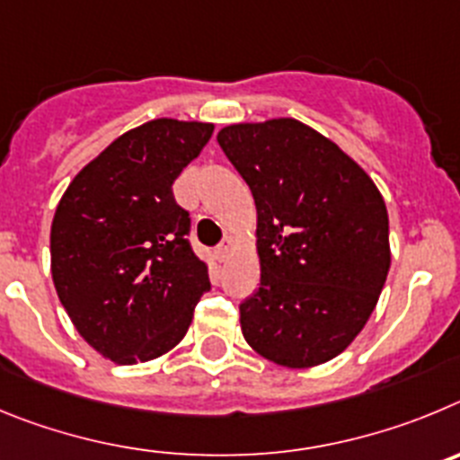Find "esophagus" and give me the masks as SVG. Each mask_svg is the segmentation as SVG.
Instances as JSON below:
<instances>
[{"instance_id":"esophagus-1","label":"esophagus","mask_w":460,"mask_h":460,"mask_svg":"<svg viewBox=\"0 0 460 460\" xmlns=\"http://www.w3.org/2000/svg\"><path fill=\"white\" fill-rule=\"evenodd\" d=\"M231 245H234V240L225 238L220 245L215 247V256H217V261H226V256H229V252H231Z\"/></svg>"}]
</instances>
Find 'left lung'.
I'll use <instances>...</instances> for the list:
<instances>
[{"label":"left lung","instance_id":"8db88e82","mask_svg":"<svg viewBox=\"0 0 460 460\" xmlns=\"http://www.w3.org/2000/svg\"><path fill=\"white\" fill-rule=\"evenodd\" d=\"M217 142L252 190L261 284L243 337L288 369L337 358L367 325L390 270V220L374 181L296 119L235 123Z\"/></svg>","mask_w":460,"mask_h":460}]
</instances>
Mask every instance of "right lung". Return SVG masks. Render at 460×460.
Listing matches in <instances>:
<instances>
[{"instance_id": "add662e5", "label": "right lung", "mask_w": 460, "mask_h": 460, "mask_svg": "<svg viewBox=\"0 0 460 460\" xmlns=\"http://www.w3.org/2000/svg\"><path fill=\"white\" fill-rule=\"evenodd\" d=\"M213 123L155 119L91 160L57 206L49 254L57 296L89 346L117 364L148 362L188 332L210 288L190 213L172 185Z\"/></svg>"}]
</instances>
